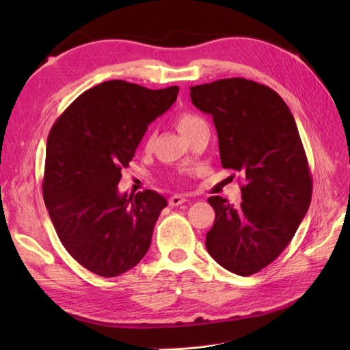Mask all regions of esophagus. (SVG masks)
Masks as SVG:
<instances>
[{
    "label": "esophagus",
    "instance_id": "obj_1",
    "mask_svg": "<svg viewBox=\"0 0 350 350\" xmlns=\"http://www.w3.org/2000/svg\"><path fill=\"white\" fill-rule=\"evenodd\" d=\"M185 202H187V198H185L183 196H173V197H170V200H168L170 206H180Z\"/></svg>",
    "mask_w": 350,
    "mask_h": 350
}]
</instances>
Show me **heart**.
I'll return each mask as SVG.
<instances>
[{
    "instance_id": "heart-1",
    "label": "heart",
    "mask_w": 350,
    "mask_h": 350,
    "mask_svg": "<svg viewBox=\"0 0 350 350\" xmlns=\"http://www.w3.org/2000/svg\"><path fill=\"white\" fill-rule=\"evenodd\" d=\"M202 122V118H198L197 116H194V114H189V113H180L179 116L176 117V128H177V131H179L182 135L185 137L187 135V133L194 128V126L197 124V123H200ZM150 144H152V137H147V139H146V143H144V147L146 148H148L150 147Z\"/></svg>"
}]
</instances>
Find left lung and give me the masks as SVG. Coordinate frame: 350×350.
Masks as SVG:
<instances>
[{"label":"left lung","instance_id":"obj_1","mask_svg":"<svg viewBox=\"0 0 350 350\" xmlns=\"http://www.w3.org/2000/svg\"><path fill=\"white\" fill-rule=\"evenodd\" d=\"M194 105L213 118L221 163L243 176L242 203L219 196L206 248L227 271L248 277L292 241L311 202L313 182L298 126L267 85L226 78L191 87Z\"/></svg>","mask_w":350,"mask_h":350}]
</instances>
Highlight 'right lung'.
Masks as SVG:
<instances>
[{"label":"right lung","instance_id":"obj_1","mask_svg":"<svg viewBox=\"0 0 350 350\" xmlns=\"http://www.w3.org/2000/svg\"><path fill=\"white\" fill-rule=\"evenodd\" d=\"M179 87L150 90L122 79L84 92L52 126L43 198L63 247L100 277L139 263L167 200L150 189L135 197L117 185L147 126L177 99Z\"/></svg>","mask_w":350,"mask_h":350}]
</instances>
